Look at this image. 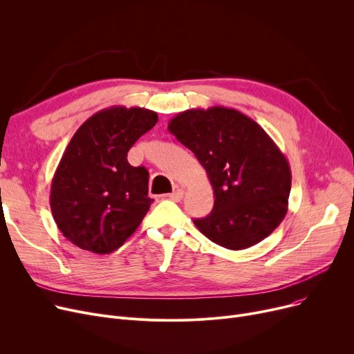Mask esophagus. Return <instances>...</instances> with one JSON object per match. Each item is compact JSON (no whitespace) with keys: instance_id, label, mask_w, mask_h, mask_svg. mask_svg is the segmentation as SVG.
<instances>
[{"instance_id":"esophagus-1","label":"esophagus","mask_w":354,"mask_h":354,"mask_svg":"<svg viewBox=\"0 0 354 354\" xmlns=\"http://www.w3.org/2000/svg\"><path fill=\"white\" fill-rule=\"evenodd\" d=\"M183 195H185V191L182 189V188H178L175 192H172L171 195H167V198H169L171 201H175V202H179V201H182V198H183Z\"/></svg>"}]
</instances>
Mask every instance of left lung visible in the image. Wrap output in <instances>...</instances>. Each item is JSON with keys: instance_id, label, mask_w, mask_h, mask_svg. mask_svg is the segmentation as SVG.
<instances>
[{"instance_id": "obj_1", "label": "left lung", "mask_w": 354, "mask_h": 354, "mask_svg": "<svg viewBox=\"0 0 354 354\" xmlns=\"http://www.w3.org/2000/svg\"><path fill=\"white\" fill-rule=\"evenodd\" d=\"M167 130L207 171L212 212L194 219L212 243L245 250L284 219L291 189L290 163L266 130L235 109L214 106L178 113Z\"/></svg>"}]
</instances>
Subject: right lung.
I'll use <instances>...</instances> for the list:
<instances>
[{"label":"right lung","instance_id":"1","mask_svg":"<svg viewBox=\"0 0 354 354\" xmlns=\"http://www.w3.org/2000/svg\"><path fill=\"white\" fill-rule=\"evenodd\" d=\"M156 122L153 110L111 106L77 129L50 191L53 218L70 243L110 254L140 225L153 199L147 171L130 165L127 152Z\"/></svg>","mask_w":354,"mask_h":354}]
</instances>
